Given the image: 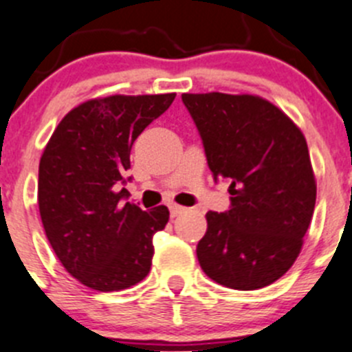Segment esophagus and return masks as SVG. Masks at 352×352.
<instances>
[{
  "mask_svg": "<svg viewBox=\"0 0 352 352\" xmlns=\"http://www.w3.org/2000/svg\"><path fill=\"white\" fill-rule=\"evenodd\" d=\"M169 210H170V217H176V216H179L182 212H185V207L178 206V204H170Z\"/></svg>",
  "mask_w": 352,
  "mask_h": 352,
  "instance_id": "1",
  "label": "esophagus"
}]
</instances>
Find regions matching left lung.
Here are the masks:
<instances>
[{
	"label": "left lung",
	"instance_id": "obj_1",
	"mask_svg": "<svg viewBox=\"0 0 352 352\" xmlns=\"http://www.w3.org/2000/svg\"><path fill=\"white\" fill-rule=\"evenodd\" d=\"M214 179L230 182V209L209 210L197 245L204 273L219 285L256 290L296 263L316 204V182L300 129L254 95H182Z\"/></svg>",
	"mask_w": 352,
	"mask_h": 352
}]
</instances>
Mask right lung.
Returning <instances> with one entry per match:
<instances>
[{"instance_id": "add662e5", "label": "right lung", "mask_w": 352, "mask_h": 352, "mask_svg": "<svg viewBox=\"0 0 352 352\" xmlns=\"http://www.w3.org/2000/svg\"><path fill=\"white\" fill-rule=\"evenodd\" d=\"M176 93L95 98L70 110L39 162L38 204L50 245L82 285L113 292L136 285L152 266L157 232L169 210L126 202L129 153Z\"/></svg>"}]
</instances>
